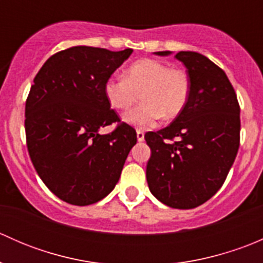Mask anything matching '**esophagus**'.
Returning a JSON list of instances; mask_svg holds the SVG:
<instances>
[{
  "label": "esophagus",
  "instance_id": "34e87169",
  "mask_svg": "<svg viewBox=\"0 0 263 263\" xmlns=\"http://www.w3.org/2000/svg\"><path fill=\"white\" fill-rule=\"evenodd\" d=\"M136 134H137V140H139V141H144V139H145L144 131L139 128V129H136Z\"/></svg>",
  "mask_w": 263,
  "mask_h": 263
}]
</instances>
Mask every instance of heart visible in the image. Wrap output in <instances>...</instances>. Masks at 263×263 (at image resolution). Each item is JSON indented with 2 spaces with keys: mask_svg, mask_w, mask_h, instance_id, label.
Instances as JSON below:
<instances>
[{
  "mask_svg": "<svg viewBox=\"0 0 263 263\" xmlns=\"http://www.w3.org/2000/svg\"><path fill=\"white\" fill-rule=\"evenodd\" d=\"M108 103L117 110H127L137 103L142 104L124 116V121L136 126H148L163 117L176 118L187 105L191 80L182 68H171L158 60H140L128 66L126 76H112L104 84Z\"/></svg>",
  "mask_w": 263,
  "mask_h": 263,
  "instance_id": "obj_1",
  "label": "heart"
}]
</instances>
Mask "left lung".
Instances as JSON below:
<instances>
[{
    "label": "left lung",
    "instance_id": "1",
    "mask_svg": "<svg viewBox=\"0 0 263 263\" xmlns=\"http://www.w3.org/2000/svg\"><path fill=\"white\" fill-rule=\"evenodd\" d=\"M176 58L187 67L190 99L168 127L145 134L151 148L146 179L160 202L187 210L210 200L227 179L239 148L240 107L213 61L196 52H178Z\"/></svg>",
    "mask_w": 263,
    "mask_h": 263
}]
</instances>
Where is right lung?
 Wrapping results in <instances>:
<instances>
[{"label":"right lung","mask_w":263,"mask_h":263,"mask_svg":"<svg viewBox=\"0 0 263 263\" xmlns=\"http://www.w3.org/2000/svg\"><path fill=\"white\" fill-rule=\"evenodd\" d=\"M132 49L79 46L54 53L34 78L25 104L26 146L44 184L65 202L104 198L121 177L136 131L110 109L104 84ZM117 123L105 135L100 126Z\"/></svg>","instance_id":"add662e5"}]
</instances>
